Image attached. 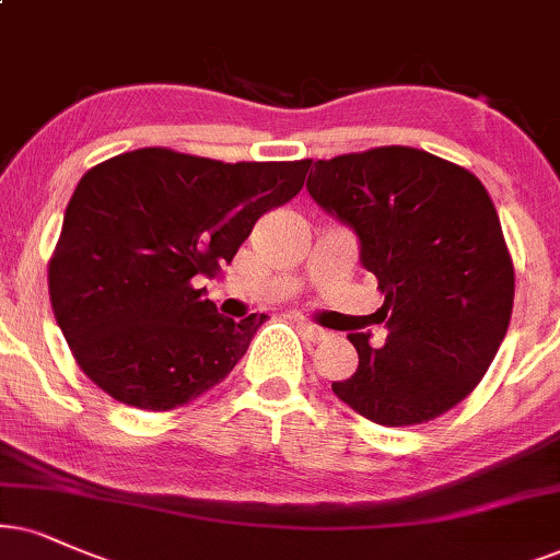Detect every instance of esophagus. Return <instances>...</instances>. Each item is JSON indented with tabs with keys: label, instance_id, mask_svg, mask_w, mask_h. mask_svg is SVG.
I'll use <instances>...</instances> for the list:
<instances>
[{
	"label": "esophagus",
	"instance_id": "obj_1",
	"mask_svg": "<svg viewBox=\"0 0 560 560\" xmlns=\"http://www.w3.org/2000/svg\"><path fill=\"white\" fill-rule=\"evenodd\" d=\"M300 330L304 332V338H307V341H313V343L330 341V338H332L330 330H325V328H320V325H313L307 320H300Z\"/></svg>",
	"mask_w": 560,
	"mask_h": 560
}]
</instances>
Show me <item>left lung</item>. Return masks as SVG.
<instances>
[{"label": "left lung", "mask_w": 560, "mask_h": 560, "mask_svg": "<svg viewBox=\"0 0 560 560\" xmlns=\"http://www.w3.org/2000/svg\"><path fill=\"white\" fill-rule=\"evenodd\" d=\"M307 190L349 224L377 276L387 341L349 332L359 366L332 393L382 427L447 413L478 385L514 304V266L491 196L470 170L413 147L317 160Z\"/></svg>", "instance_id": "obj_1"}]
</instances>
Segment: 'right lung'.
<instances>
[{
	"label": "right lung",
	"instance_id": "obj_1",
	"mask_svg": "<svg viewBox=\"0 0 560 560\" xmlns=\"http://www.w3.org/2000/svg\"><path fill=\"white\" fill-rule=\"evenodd\" d=\"M310 162L232 165L144 147L82 175L48 260V294L77 364L103 393L173 410L228 377L266 315H219L196 281L300 194Z\"/></svg>",
	"mask_w": 560,
	"mask_h": 560
}]
</instances>
